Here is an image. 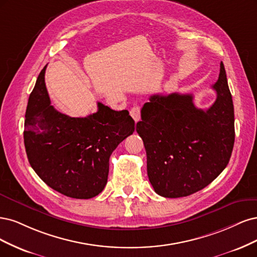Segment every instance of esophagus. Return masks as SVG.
Returning a JSON list of instances; mask_svg holds the SVG:
<instances>
[{"label": "esophagus", "mask_w": 257, "mask_h": 257, "mask_svg": "<svg viewBox=\"0 0 257 257\" xmlns=\"http://www.w3.org/2000/svg\"><path fill=\"white\" fill-rule=\"evenodd\" d=\"M130 115H131V117L135 119L136 122L139 121L140 118H141V109H140V106H134V107H131Z\"/></svg>", "instance_id": "1"}]
</instances>
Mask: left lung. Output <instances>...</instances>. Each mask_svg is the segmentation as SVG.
Segmentation results:
<instances>
[{
    "instance_id": "1",
    "label": "left lung",
    "mask_w": 257,
    "mask_h": 257,
    "mask_svg": "<svg viewBox=\"0 0 257 257\" xmlns=\"http://www.w3.org/2000/svg\"><path fill=\"white\" fill-rule=\"evenodd\" d=\"M217 99L197 109L191 94L153 95L141 111L137 131L147 156L156 193L183 197L208 186L226 168L235 141L234 105L224 65L212 85Z\"/></svg>"
}]
</instances>
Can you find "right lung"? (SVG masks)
Returning a JSON list of instances; mask_svg holds the SVG:
<instances>
[{"mask_svg": "<svg viewBox=\"0 0 257 257\" xmlns=\"http://www.w3.org/2000/svg\"><path fill=\"white\" fill-rule=\"evenodd\" d=\"M45 66L29 98L24 146L31 167L55 191L72 198H92L104 189L113 151L134 134L127 110L114 111L98 102L86 117L55 110L45 83Z\"/></svg>", "mask_w": 257, "mask_h": 257, "instance_id": "add662e5", "label": "right lung"}]
</instances>
